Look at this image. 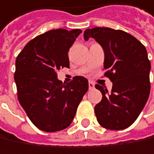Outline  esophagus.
<instances>
[{"label": "esophagus", "instance_id": "obj_1", "mask_svg": "<svg viewBox=\"0 0 154 154\" xmlns=\"http://www.w3.org/2000/svg\"><path fill=\"white\" fill-rule=\"evenodd\" d=\"M94 86H95L94 82L90 81V82H89V89H90V90H92V89L94 88Z\"/></svg>", "mask_w": 154, "mask_h": 154}]
</instances>
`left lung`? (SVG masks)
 Masks as SVG:
<instances>
[{
	"instance_id": "8db88e82",
	"label": "left lung",
	"mask_w": 154,
	"mask_h": 154,
	"mask_svg": "<svg viewBox=\"0 0 154 154\" xmlns=\"http://www.w3.org/2000/svg\"><path fill=\"white\" fill-rule=\"evenodd\" d=\"M83 37L94 38L102 46L104 76L113 83L109 93L95 85L102 93L94 109L97 120L107 129H125L136 120L149 98L151 63L146 48L132 35L110 28L88 29Z\"/></svg>"
}]
</instances>
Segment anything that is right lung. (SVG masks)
I'll return each instance as SVG.
<instances>
[{"label": "right lung", "instance_id": "add662e5", "mask_svg": "<svg viewBox=\"0 0 154 154\" xmlns=\"http://www.w3.org/2000/svg\"><path fill=\"white\" fill-rule=\"evenodd\" d=\"M81 33V29L49 30L30 40L17 56L14 80L19 101L44 132L68 127L89 89L82 76L69 83L57 79L58 70L69 68L68 51Z\"/></svg>", "mask_w": 154, "mask_h": 154}]
</instances>
